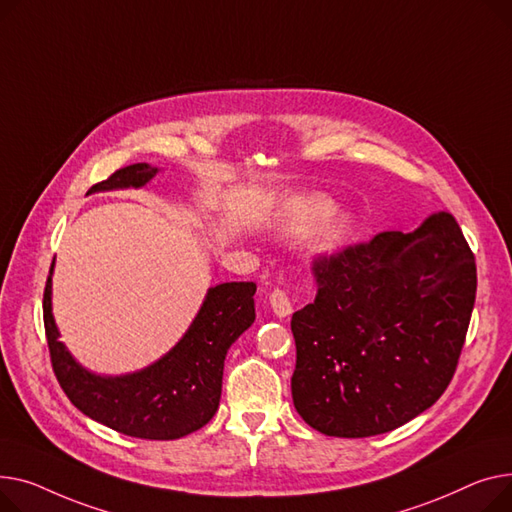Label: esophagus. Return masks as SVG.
Returning <instances> with one entry per match:
<instances>
[{"mask_svg":"<svg viewBox=\"0 0 512 512\" xmlns=\"http://www.w3.org/2000/svg\"><path fill=\"white\" fill-rule=\"evenodd\" d=\"M270 302V308H273V312L279 316V318H285L293 312V306H291V299H289V293L285 289H275L273 293H270L268 297Z\"/></svg>","mask_w":512,"mask_h":512,"instance_id":"obj_1","label":"esophagus"}]
</instances>
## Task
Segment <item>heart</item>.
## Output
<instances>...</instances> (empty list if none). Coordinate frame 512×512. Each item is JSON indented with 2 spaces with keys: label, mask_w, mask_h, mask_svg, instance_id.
<instances>
[{
  "label": "heart",
  "mask_w": 512,
  "mask_h": 512,
  "mask_svg": "<svg viewBox=\"0 0 512 512\" xmlns=\"http://www.w3.org/2000/svg\"><path fill=\"white\" fill-rule=\"evenodd\" d=\"M330 210H333V202L324 196H299L287 202L281 210L279 227L285 235H306L330 215ZM349 227L351 221L347 215H335L333 219H328L318 231V246L324 250L337 248L349 233Z\"/></svg>",
  "instance_id": "obj_1"
}]
</instances>
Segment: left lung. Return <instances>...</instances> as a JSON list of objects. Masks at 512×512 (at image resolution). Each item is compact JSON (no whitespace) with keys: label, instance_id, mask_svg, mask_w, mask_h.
Returning <instances> with one entry per match:
<instances>
[{"label":"left lung","instance_id":"1","mask_svg":"<svg viewBox=\"0 0 512 512\" xmlns=\"http://www.w3.org/2000/svg\"><path fill=\"white\" fill-rule=\"evenodd\" d=\"M316 299L291 318V395L314 430L366 438L432 407L455 376L469 328L477 268L450 213L415 231L312 262Z\"/></svg>","mask_w":512,"mask_h":512}]
</instances>
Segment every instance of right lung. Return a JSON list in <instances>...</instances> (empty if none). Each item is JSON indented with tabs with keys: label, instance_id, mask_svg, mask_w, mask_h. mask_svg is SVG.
<instances>
[{
	"label": "right lung",
	"instance_id": "add662e5",
	"mask_svg": "<svg viewBox=\"0 0 512 512\" xmlns=\"http://www.w3.org/2000/svg\"><path fill=\"white\" fill-rule=\"evenodd\" d=\"M159 169L134 163L117 169L90 192L140 188ZM51 273L43 293V322L51 368L68 399L95 422L134 438L175 440L206 426L219 409L225 355L256 318V283L210 287L184 339L153 366L128 376L86 372L59 341L51 314Z\"/></svg>",
	"mask_w": 512,
	"mask_h": 512
}]
</instances>
